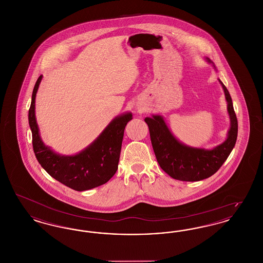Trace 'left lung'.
Returning a JSON list of instances; mask_svg holds the SVG:
<instances>
[{
  "instance_id": "8db88e82",
  "label": "left lung",
  "mask_w": 263,
  "mask_h": 263,
  "mask_svg": "<svg viewBox=\"0 0 263 263\" xmlns=\"http://www.w3.org/2000/svg\"><path fill=\"white\" fill-rule=\"evenodd\" d=\"M209 62H211L208 59ZM220 81V80H219ZM228 101L231 128L225 142L213 150L190 148L179 143L160 115L145 118L151 142L160 166L170 176L181 181H198L217 173L235 147L238 137V119L229 90L220 81Z\"/></svg>"
}]
</instances>
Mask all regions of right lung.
<instances>
[{
    "label": "right lung",
    "mask_w": 263,
    "mask_h": 263,
    "mask_svg": "<svg viewBox=\"0 0 263 263\" xmlns=\"http://www.w3.org/2000/svg\"><path fill=\"white\" fill-rule=\"evenodd\" d=\"M42 76L35 83L28 122L32 133V147L38 163L49 175L64 185L84 191L106 183L118 168L121 145L127 123L133 118L131 113L116 117L90 146L80 154L64 157L55 154L41 141L35 119V96Z\"/></svg>",
    "instance_id": "add662e5"
}]
</instances>
